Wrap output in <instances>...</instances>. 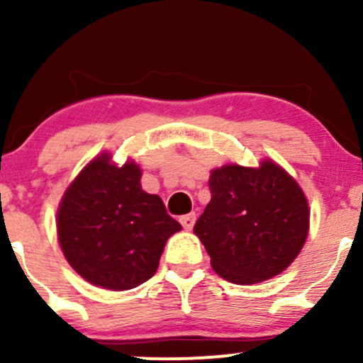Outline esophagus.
I'll use <instances>...</instances> for the list:
<instances>
[{
  "label": "esophagus",
  "mask_w": 363,
  "mask_h": 363,
  "mask_svg": "<svg viewBox=\"0 0 363 363\" xmlns=\"http://www.w3.org/2000/svg\"><path fill=\"white\" fill-rule=\"evenodd\" d=\"M179 222H181V225L186 228V230H191V228L194 227L196 213H187L184 216H181V218H179Z\"/></svg>",
  "instance_id": "obj_1"
}]
</instances>
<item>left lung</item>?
I'll use <instances>...</instances> for the list:
<instances>
[{
  "label": "left lung",
  "instance_id": "left-lung-1",
  "mask_svg": "<svg viewBox=\"0 0 363 363\" xmlns=\"http://www.w3.org/2000/svg\"><path fill=\"white\" fill-rule=\"evenodd\" d=\"M211 201L194 225L227 281L252 285L280 274L298 256L309 232V205L301 186L273 160L257 169L211 170Z\"/></svg>",
  "mask_w": 363,
  "mask_h": 363
}]
</instances>
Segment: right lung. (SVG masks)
Wrapping results in <instances>:
<instances>
[{
	"label": "right lung",
	"instance_id": "add662e5",
	"mask_svg": "<svg viewBox=\"0 0 363 363\" xmlns=\"http://www.w3.org/2000/svg\"><path fill=\"white\" fill-rule=\"evenodd\" d=\"M140 179L135 162L118 167L102 153L62 196L57 239L69 266L91 285L129 290L150 280L167 239L182 228Z\"/></svg>",
	"mask_w": 363,
	"mask_h": 363
}]
</instances>
